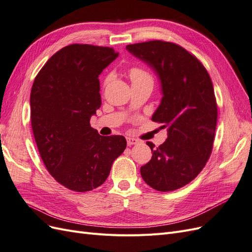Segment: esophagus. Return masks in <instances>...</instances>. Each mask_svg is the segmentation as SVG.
<instances>
[{
	"label": "esophagus",
	"instance_id": "34e87169",
	"mask_svg": "<svg viewBox=\"0 0 252 252\" xmlns=\"http://www.w3.org/2000/svg\"><path fill=\"white\" fill-rule=\"evenodd\" d=\"M139 143V140H136L134 138H127V145L128 146H131V145H135Z\"/></svg>",
	"mask_w": 252,
	"mask_h": 252
}]
</instances>
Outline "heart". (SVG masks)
<instances>
[{
  "label": "heart",
  "mask_w": 252,
  "mask_h": 252,
  "mask_svg": "<svg viewBox=\"0 0 252 252\" xmlns=\"http://www.w3.org/2000/svg\"><path fill=\"white\" fill-rule=\"evenodd\" d=\"M129 75H130V79L132 81V83H138V82H142V81H151L152 82V78L151 75L141 68L139 67H133L129 70Z\"/></svg>",
  "instance_id": "heart-1"
}]
</instances>
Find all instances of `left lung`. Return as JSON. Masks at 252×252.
Masks as SVG:
<instances>
[{
	"label": "left lung",
	"mask_w": 252,
	"mask_h": 252,
	"mask_svg": "<svg viewBox=\"0 0 252 252\" xmlns=\"http://www.w3.org/2000/svg\"><path fill=\"white\" fill-rule=\"evenodd\" d=\"M127 50L152 67L163 97L151 120L168 136L141 167L143 180L158 191H172L197 177L212 152L218 105L212 82L203 64L180 45L149 41L127 45Z\"/></svg>",
	"instance_id": "8db88e82"
}]
</instances>
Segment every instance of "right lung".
<instances>
[{
	"mask_svg": "<svg viewBox=\"0 0 252 252\" xmlns=\"http://www.w3.org/2000/svg\"><path fill=\"white\" fill-rule=\"evenodd\" d=\"M118 55L110 47L68 45L33 82L30 121L37 149L48 172L73 191L101 186L126 148L123 135L102 136L90 126L102 104L98 75Z\"/></svg>",
	"mask_w": 252,
	"mask_h": 252,
	"instance_id": "1",
	"label": "right lung"
}]
</instances>
